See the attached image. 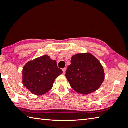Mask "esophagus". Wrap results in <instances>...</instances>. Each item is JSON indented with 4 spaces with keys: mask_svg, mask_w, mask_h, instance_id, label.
Wrapping results in <instances>:
<instances>
[{
    "mask_svg": "<svg viewBox=\"0 0 128 128\" xmlns=\"http://www.w3.org/2000/svg\"><path fill=\"white\" fill-rule=\"evenodd\" d=\"M62 71H63V73H64V74L66 73V68H64L62 69Z\"/></svg>",
    "mask_w": 128,
    "mask_h": 128,
    "instance_id": "34e87169",
    "label": "esophagus"
}]
</instances>
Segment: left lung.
Listing matches in <instances>:
<instances>
[{
  "mask_svg": "<svg viewBox=\"0 0 128 128\" xmlns=\"http://www.w3.org/2000/svg\"><path fill=\"white\" fill-rule=\"evenodd\" d=\"M66 77L77 93L88 94L98 89L104 79L100 62L90 53H79L71 58Z\"/></svg>",
  "mask_w": 128,
  "mask_h": 128,
  "instance_id": "left-lung-1",
  "label": "left lung"
}]
</instances>
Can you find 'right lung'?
I'll list each match as a JSON object with an SVG mask.
<instances>
[{
    "label": "right lung",
    "mask_w": 128,
    "mask_h": 128,
    "mask_svg": "<svg viewBox=\"0 0 128 128\" xmlns=\"http://www.w3.org/2000/svg\"><path fill=\"white\" fill-rule=\"evenodd\" d=\"M63 73L57 62L47 55L28 62L22 70L24 86L35 95H42L50 90L54 80Z\"/></svg>",
    "instance_id": "1"
}]
</instances>
